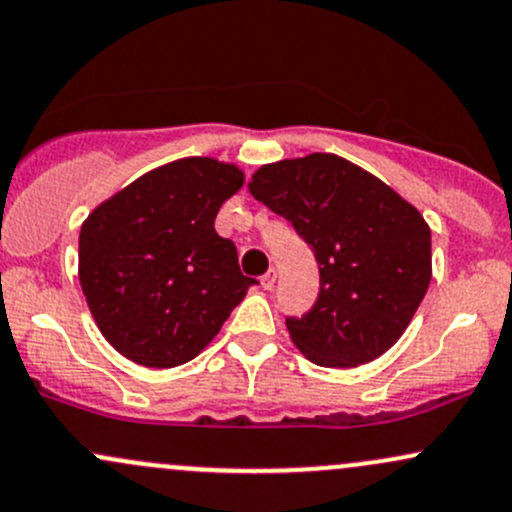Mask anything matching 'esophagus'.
I'll return each mask as SVG.
<instances>
[{
    "label": "esophagus",
    "instance_id": "obj_1",
    "mask_svg": "<svg viewBox=\"0 0 512 512\" xmlns=\"http://www.w3.org/2000/svg\"><path fill=\"white\" fill-rule=\"evenodd\" d=\"M275 280H278V271H275V268H271V271H268V273L263 275V278H261V285H263V290H273Z\"/></svg>",
    "mask_w": 512,
    "mask_h": 512
}]
</instances>
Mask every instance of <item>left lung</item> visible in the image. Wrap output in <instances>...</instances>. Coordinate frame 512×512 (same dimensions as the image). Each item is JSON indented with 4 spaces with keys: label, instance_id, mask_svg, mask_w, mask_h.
Masks as SVG:
<instances>
[{
    "label": "left lung",
    "instance_id": "obj_1",
    "mask_svg": "<svg viewBox=\"0 0 512 512\" xmlns=\"http://www.w3.org/2000/svg\"><path fill=\"white\" fill-rule=\"evenodd\" d=\"M249 193L290 220L317 256V304L285 321L297 350L321 367L387 353L433 278L421 212L363 166L326 152L263 164Z\"/></svg>",
    "mask_w": 512,
    "mask_h": 512
}]
</instances>
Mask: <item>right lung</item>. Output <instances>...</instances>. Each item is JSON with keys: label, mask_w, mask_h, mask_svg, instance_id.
Returning a JSON list of instances; mask_svg holds the SVG:
<instances>
[{"label": "right lung", "mask_w": 512, "mask_h": 512, "mask_svg": "<svg viewBox=\"0 0 512 512\" xmlns=\"http://www.w3.org/2000/svg\"><path fill=\"white\" fill-rule=\"evenodd\" d=\"M244 186L237 164L183 157L120 188L79 232V285L120 355L176 367L203 353L256 283L237 246L215 232L222 203Z\"/></svg>", "instance_id": "right-lung-1"}]
</instances>
